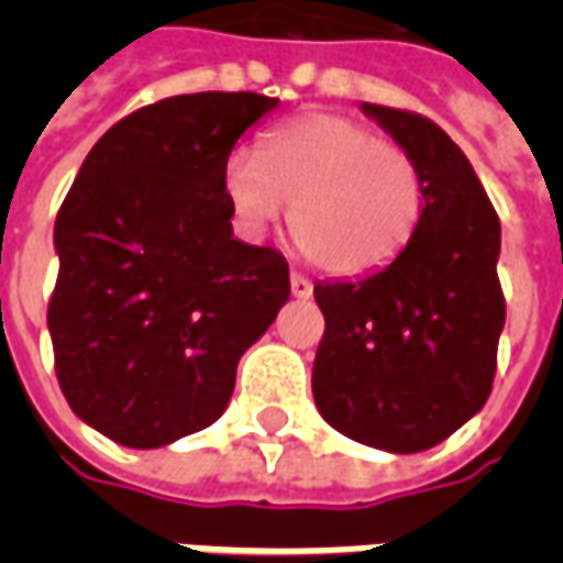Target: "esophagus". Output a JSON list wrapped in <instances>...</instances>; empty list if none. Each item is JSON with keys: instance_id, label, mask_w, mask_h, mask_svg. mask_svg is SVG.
Instances as JSON below:
<instances>
[{"instance_id": "obj_1", "label": "esophagus", "mask_w": 563, "mask_h": 563, "mask_svg": "<svg viewBox=\"0 0 563 563\" xmlns=\"http://www.w3.org/2000/svg\"><path fill=\"white\" fill-rule=\"evenodd\" d=\"M289 286H292L295 298H310V295H313V283L307 280L305 274H298V271H292V277H289Z\"/></svg>"}]
</instances>
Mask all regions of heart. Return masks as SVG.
<instances>
[{
  "label": "heart",
  "mask_w": 563,
  "mask_h": 563,
  "mask_svg": "<svg viewBox=\"0 0 563 563\" xmlns=\"http://www.w3.org/2000/svg\"><path fill=\"white\" fill-rule=\"evenodd\" d=\"M222 189L250 234L271 232L292 208L295 244L329 274H365L391 262L424 205L410 153L334 114L271 129L258 153L234 150Z\"/></svg>",
  "instance_id": "b5f03b06"
}]
</instances>
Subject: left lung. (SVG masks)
Here are the masks:
<instances>
[{
    "mask_svg": "<svg viewBox=\"0 0 563 563\" xmlns=\"http://www.w3.org/2000/svg\"><path fill=\"white\" fill-rule=\"evenodd\" d=\"M362 111L419 165L424 205L386 268L313 286L325 317L313 398L350 440L410 455L443 443L488 401L507 319L500 220L437 123L371 102Z\"/></svg>",
    "mask_w": 563,
    "mask_h": 563,
    "instance_id": "obj_1",
    "label": "left lung"
}]
</instances>
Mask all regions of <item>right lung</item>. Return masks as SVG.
I'll list each match as a JSON object with an SVG mask.
<instances>
[{"instance_id": "obj_1", "label": "right lung", "mask_w": 563, "mask_h": 563, "mask_svg": "<svg viewBox=\"0 0 563 563\" xmlns=\"http://www.w3.org/2000/svg\"><path fill=\"white\" fill-rule=\"evenodd\" d=\"M280 99L192 92L96 141L54 225L47 329L68 407L120 446L159 449L229 407L241 355L289 301L274 246L232 234L222 168Z\"/></svg>"}]
</instances>
